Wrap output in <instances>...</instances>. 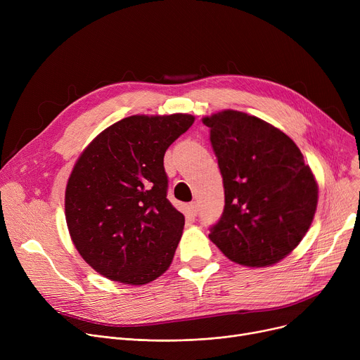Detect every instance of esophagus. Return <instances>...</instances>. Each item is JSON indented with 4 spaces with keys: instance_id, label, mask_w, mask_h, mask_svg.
<instances>
[{
    "instance_id": "1",
    "label": "esophagus",
    "mask_w": 360,
    "mask_h": 360,
    "mask_svg": "<svg viewBox=\"0 0 360 360\" xmlns=\"http://www.w3.org/2000/svg\"><path fill=\"white\" fill-rule=\"evenodd\" d=\"M190 213H191V216H197V213H198V204L195 201H193L190 204Z\"/></svg>"
}]
</instances>
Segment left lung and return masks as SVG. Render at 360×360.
Instances as JSON below:
<instances>
[{
	"label": "left lung",
	"mask_w": 360,
	"mask_h": 360,
	"mask_svg": "<svg viewBox=\"0 0 360 360\" xmlns=\"http://www.w3.org/2000/svg\"><path fill=\"white\" fill-rule=\"evenodd\" d=\"M202 122L224 188V209L209 238L242 266H271L297 247L314 220L312 170L292 139L257 117L228 109Z\"/></svg>",
	"instance_id": "obj_1"
}]
</instances>
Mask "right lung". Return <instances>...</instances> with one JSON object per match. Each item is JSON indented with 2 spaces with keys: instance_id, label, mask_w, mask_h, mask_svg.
Masks as SVG:
<instances>
[{
  "instance_id": "right-lung-1",
  "label": "right lung",
  "mask_w": 360,
  "mask_h": 360,
  "mask_svg": "<svg viewBox=\"0 0 360 360\" xmlns=\"http://www.w3.org/2000/svg\"><path fill=\"white\" fill-rule=\"evenodd\" d=\"M193 115H132L94 139L65 190L74 247L109 280L141 286L174 259L185 217L169 202L163 158Z\"/></svg>"
}]
</instances>
